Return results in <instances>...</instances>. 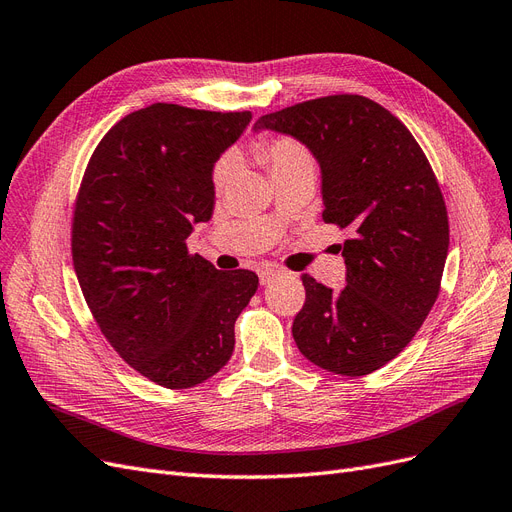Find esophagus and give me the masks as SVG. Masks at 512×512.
I'll list each match as a JSON object with an SVG mask.
<instances>
[{
    "label": "esophagus",
    "mask_w": 512,
    "mask_h": 512,
    "mask_svg": "<svg viewBox=\"0 0 512 512\" xmlns=\"http://www.w3.org/2000/svg\"><path fill=\"white\" fill-rule=\"evenodd\" d=\"M277 275H279V271H277V269H271V267H264V269L258 271V277H260V284H262V286H267L269 281H273Z\"/></svg>",
    "instance_id": "1"
}]
</instances>
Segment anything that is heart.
I'll use <instances>...</instances> for the list:
<instances>
[{"label":"heart","mask_w":512,"mask_h":512,"mask_svg":"<svg viewBox=\"0 0 512 512\" xmlns=\"http://www.w3.org/2000/svg\"><path fill=\"white\" fill-rule=\"evenodd\" d=\"M252 152L256 161L269 171L271 178H279L288 171L301 169V167H313V156L298 139L288 135H277L269 139H258L252 146ZM233 175V161L231 158H222V161L214 167V186L224 188Z\"/></svg>","instance_id":"1"}]
</instances>
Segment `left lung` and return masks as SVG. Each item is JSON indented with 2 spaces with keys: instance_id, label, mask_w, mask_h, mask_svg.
<instances>
[{
  "instance_id": "1",
  "label": "left lung",
  "mask_w": 512,
  "mask_h": 512,
  "mask_svg": "<svg viewBox=\"0 0 512 512\" xmlns=\"http://www.w3.org/2000/svg\"><path fill=\"white\" fill-rule=\"evenodd\" d=\"M303 142L322 169L326 224L349 228L341 292L303 275L292 324L301 354L362 377L411 343L436 303L449 250L443 192L411 131L373 99L328 95L256 120Z\"/></svg>"
}]
</instances>
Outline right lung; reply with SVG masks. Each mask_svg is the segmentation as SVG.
<instances>
[{
  "label": "right lung",
  "instance_id": "obj_1",
  "mask_svg": "<svg viewBox=\"0 0 512 512\" xmlns=\"http://www.w3.org/2000/svg\"><path fill=\"white\" fill-rule=\"evenodd\" d=\"M252 112L152 103L120 118L86 165L72 220L84 301L116 354L186 390L231 360L258 275L218 271L186 239L214 211L211 171Z\"/></svg>",
  "mask_w": 512,
  "mask_h": 512
}]
</instances>
